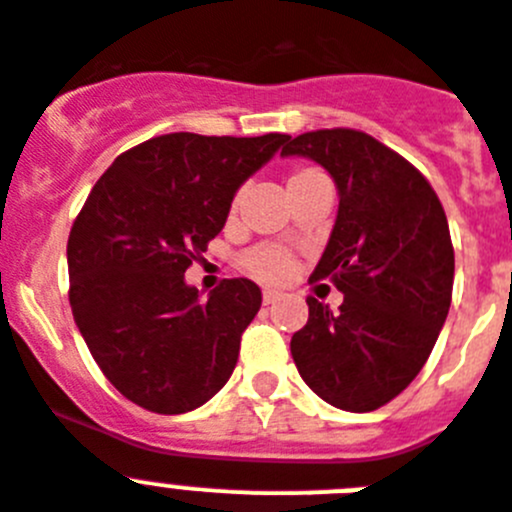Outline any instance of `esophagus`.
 Listing matches in <instances>:
<instances>
[{
  "label": "esophagus",
  "instance_id": "obj_1",
  "mask_svg": "<svg viewBox=\"0 0 512 512\" xmlns=\"http://www.w3.org/2000/svg\"><path fill=\"white\" fill-rule=\"evenodd\" d=\"M278 300H280V293H278V290H270V288L262 290V303H265V305L278 303Z\"/></svg>",
  "mask_w": 512,
  "mask_h": 512
}]
</instances>
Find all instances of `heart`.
Here are the masks:
<instances>
[{
  "mask_svg": "<svg viewBox=\"0 0 512 512\" xmlns=\"http://www.w3.org/2000/svg\"><path fill=\"white\" fill-rule=\"evenodd\" d=\"M321 171L313 169V166H300L290 174L288 186L305 184V181L321 179ZM245 267L255 275V278L267 280V283H280L293 272V255H290L285 247L278 245H260L255 250H250L245 255Z\"/></svg>",
  "mask_w": 512,
  "mask_h": 512,
  "instance_id": "obj_1",
  "label": "heart"
}]
</instances>
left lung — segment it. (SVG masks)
Returning a JSON list of instances; mask_svg holds the SVG:
<instances>
[{
    "instance_id": "left-lung-1",
    "label": "left lung",
    "mask_w": 512,
    "mask_h": 512,
    "mask_svg": "<svg viewBox=\"0 0 512 512\" xmlns=\"http://www.w3.org/2000/svg\"><path fill=\"white\" fill-rule=\"evenodd\" d=\"M283 156L315 161L336 181V224L310 278L343 293L338 313L308 298L290 353L331 407L374 412L422 371L450 313L447 217L429 181L369 133L310 131L290 138Z\"/></svg>"
}]
</instances>
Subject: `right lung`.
Masks as SVG:
<instances>
[{"label": "right lung", "instance_id": "add662e5", "mask_svg": "<svg viewBox=\"0 0 512 512\" xmlns=\"http://www.w3.org/2000/svg\"><path fill=\"white\" fill-rule=\"evenodd\" d=\"M288 138L166 133L118 156L90 191L68 240L70 308L105 379L138 407L191 412L232 376L260 288L232 278L202 300L184 272Z\"/></svg>", "mask_w": 512, "mask_h": 512}]
</instances>
